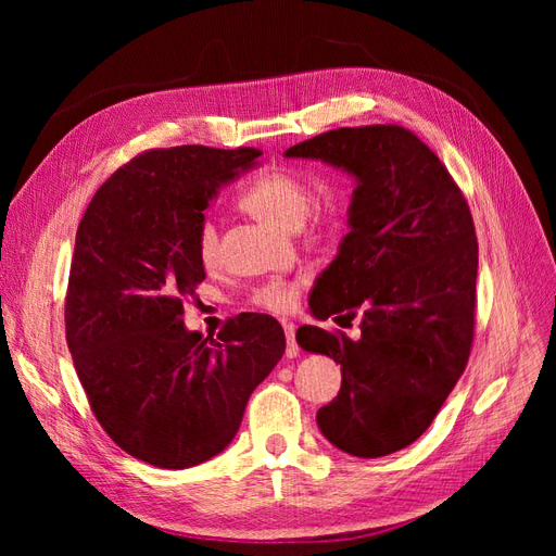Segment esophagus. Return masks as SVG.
Returning <instances> with one entry per match:
<instances>
[{
    "label": "esophagus",
    "instance_id": "esophagus-1",
    "mask_svg": "<svg viewBox=\"0 0 556 556\" xmlns=\"http://www.w3.org/2000/svg\"><path fill=\"white\" fill-rule=\"evenodd\" d=\"M282 329H285V336H288V357H296L299 355V345H296V327L292 323H282Z\"/></svg>",
    "mask_w": 556,
    "mask_h": 556
}]
</instances>
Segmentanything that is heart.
<instances>
[{"label": "heart", "mask_w": 556, "mask_h": 556, "mask_svg": "<svg viewBox=\"0 0 556 556\" xmlns=\"http://www.w3.org/2000/svg\"><path fill=\"white\" fill-rule=\"evenodd\" d=\"M241 206L264 220L282 229H294L308 215L315 229H331L339 223V204L327 197L323 201H311V185L304 176L288 169H274L252 178L241 192ZM194 250L204 266L217 262L220 237L211 217H204L194 231ZM299 280H274L252 292V304L268 313H290L299 301Z\"/></svg>", "instance_id": "heart-1"}]
</instances>
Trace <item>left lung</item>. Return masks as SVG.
<instances>
[{
    "label": "left lung",
    "mask_w": 556,
    "mask_h": 556,
    "mask_svg": "<svg viewBox=\"0 0 556 556\" xmlns=\"http://www.w3.org/2000/svg\"><path fill=\"white\" fill-rule=\"evenodd\" d=\"M357 178L350 231L317 278L315 317H362L359 339L304 325L296 343L341 364L317 410L329 443L376 459L417 441L468 364L476 331L478 237L445 164L401 125L341 127L292 146Z\"/></svg>",
    "instance_id": "8db88e82"
}]
</instances>
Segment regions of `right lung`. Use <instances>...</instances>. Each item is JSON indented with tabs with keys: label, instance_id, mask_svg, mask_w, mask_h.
<instances>
[{
	"label": "right lung",
	"instance_id": "right-lung-1",
	"mask_svg": "<svg viewBox=\"0 0 556 556\" xmlns=\"http://www.w3.org/2000/svg\"><path fill=\"white\" fill-rule=\"evenodd\" d=\"M257 148L143 150L92 197L64 296L66 345L97 422L131 457L190 468L237 435L252 390L285 352V331L241 313L217 339L182 325L206 271L197 225Z\"/></svg>",
	"mask_w": 556,
	"mask_h": 556
}]
</instances>
